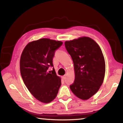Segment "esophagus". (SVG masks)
<instances>
[{"instance_id": "34e87169", "label": "esophagus", "mask_w": 123, "mask_h": 123, "mask_svg": "<svg viewBox=\"0 0 123 123\" xmlns=\"http://www.w3.org/2000/svg\"><path fill=\"white\" fill-rule=\"evenodd\" d=\"M62 79H63V80H65L66 79V76L64 75V76H62Z\"/></svg>"}]
</instances>
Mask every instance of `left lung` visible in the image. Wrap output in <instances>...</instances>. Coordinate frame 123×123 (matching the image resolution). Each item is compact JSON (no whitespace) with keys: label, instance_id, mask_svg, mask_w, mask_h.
Here are the masks:
<instances>
[{"label":"left lung","instance_id":"obj_1","mask_svg":"<svg viewBox=\"0 0 123 123\" xmlns=\"http://www.w3.org/2000/svg\"><path fill=\"white\" fill-rule=\"evenodd\" d=\"M65 47L74 62L75 81L70 88L79 98H90L103 82L105 63L99 46L88 37L66 41Z\"/></svg>","mask_w":123,"mask_h":123}]
</instances>
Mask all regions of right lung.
Returning a JSON list of instances; mask_svg holds the SVG:
<instances>
[{"mask_svg":"<svg viewBox=\"0 0 123 123\" xmlns=\"http://www.w3.org/2000/svg\"><path fill=\"white\" fill-rule=\"evenodd\" d=\"M63 44L61 41L43 38L27 44L21 56L20 66L22 79L35 98L42 103H49L55 98L61 85L53 67L55 50Z\"/></svg>","mask_w":123,"mask_h":123,"instance_id":"right-lung-1","label":"right lung"}]
</instances>
